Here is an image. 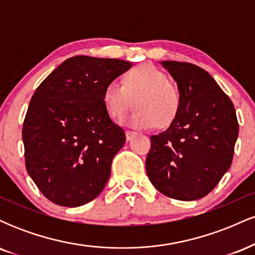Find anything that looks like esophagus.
<instances>
[{
    "mask_svg": "<svg viewBox=\"0 0 255 255\" xmlns=\"http://www.w3.org/2000/svg\"><path fill=\"white\" fill-rule=\"evenodd\" d=\"M136 135L135 131H131V130H126V139H127V141H129V140L133 139L134 136Z\"/></svg>",
    "mask_w": 255,
    "mask_h": 255,
    "instance_id": "esophagus-1",
    "label": "esophagus"
}]
</instances>
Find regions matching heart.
I'll return each instance as SVG.
<instances>
[{"label":"heart","mask_w":255,"mask_h":255,"mask_svg":"<svg viewBox=\"0 0 255 255\" xmlns=\"http://www.w3.org/2000/svg\"><path fill=\"white\" fill-rule=\"evenodd\" d=\"M136 109L127 124L135 128H165L177 118L180 110V91L168 75L151 63H142L122 77V85L116 81L107 84L103 103L113 120H121L131 105Z\"/></svg>","instance_id":"1"}]
</instances>
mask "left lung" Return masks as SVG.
<instances>
[{"instance_id": "left-lung-1", "label": "left lung", "mask_w": 255, "mask_h": 255, "mask_svg": "<svg viewBox=\"0 0 255 255\" xmlns=\"http://www.w3.org/2000/svg\"><path fill=\"white\" fill-rule=\"evenodd\" d=\"M162 64L177 84L180 110L168 129L150 136L146 172L166 197L197 200L229 170L239 135L235 108L200 67L176 61Z\"/></svg>"}]
</instances>
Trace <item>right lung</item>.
<instances>
[{
	"label": "right lung",
	"mask_w": 255,
	"mask_h": 255,
	"mask_svg": "<svg viewBox=\"0 0 255 255\" xmlns=\"http://www.w3.org/2000/svg\"><path fill=\"white\" fill-rule=\"evenodd\" d=\"M130 67L116 58L71 57L32 96L22 127L26 170L54 204L81 206L103 191L126 142L105 109L103 91Z\"/></svg>",
	"instance_id": "obj_1"
}]
</instances>
